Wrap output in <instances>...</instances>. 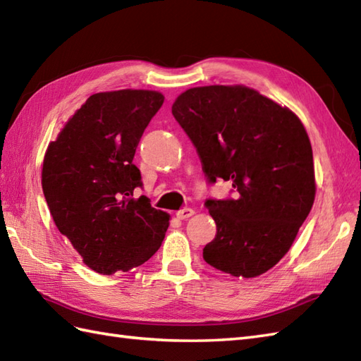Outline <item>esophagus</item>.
<instances>
[{
	"label": "esophagus",
	"instance_id": "1",
	"mask_svg": "<svg viewBox=\"0 0 361 361\" xmlns=\"http://www.w3.org/2000/svg\"><path fill=\"white\" fill-rule=\"evenodd\" d=\"M194 214H195V212H194V209H190V207H184V209H181V211H178V212H177V219H180V220H186V219H189V216H192Z\"/></svg>",
	"mask_w": 361,
	"mask_h": 361
}]
</instances>
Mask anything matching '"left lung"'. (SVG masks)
I'll list each match as a JSON object with an SVG mask.
<instances>
[{
    "label": "left lung",
    "instance_id": "obj_1",
    "mask_svg": "<svg viewBox=\"0 0 361 361\" xmlns=\"http://www.w3.org/2000/svg\"><path fill=\"white\" fill-rule=\"evenodd\" d=\"M172 115L197 147L207 180L231 181L237 200H207L216 224L203 258L254 279L288 254L315 200L311 141L298 116L255 89L203 86L183 92Z\"/></svg>",
    "mask_w": 361,
    "mask_h": 361
}]
</instances>
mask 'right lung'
<instances>
[{
    "label": "right lung",
    "instance_id": "add662e5",
    "mask_svg": "<svg viewBox=\"0 0 361 361\" xmlns=\"http://www.w3.org/2000/svg\"><path fill=\"white\" fill-rule=\"evenodd\" d=\"M163 102L160 92L145 89L94 94L47 146L41 184L50 215L98 274L147 262L169 228V214L145 195L133 198L142 184L133 155Z\"/></svg>",
    "mask_w": 361,
    "mask_h": 361
}]
</instances>
